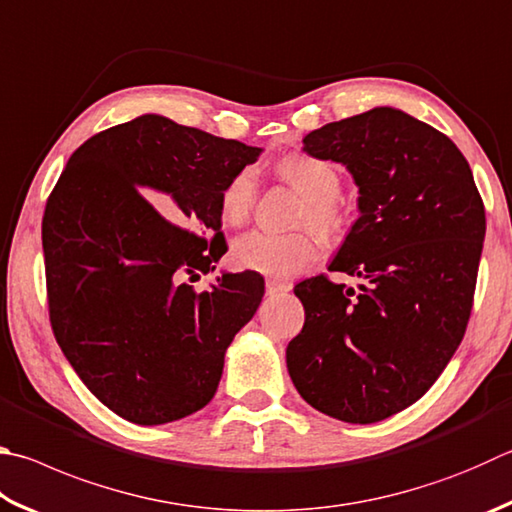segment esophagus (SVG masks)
Returning a JSON list of instances; mask_svg holds the SVG:
<instances>
[{
	"instance_id": "obj_1",
	"label": "esophagus",
	"mask_w": 512,
	"mask_h": 512,
	"mask_svg": "<svg viewBox=\"0 0 512 512\" xmlns=\"http://www.w3.org/2000/svg\"><path fill=\"white\" fill-rule=\"evenodd\" d=\"M293 288L291 282H284V280H268L266 282V293L268 295H280V293H288Z\"/></svg>"
}]
</instances>
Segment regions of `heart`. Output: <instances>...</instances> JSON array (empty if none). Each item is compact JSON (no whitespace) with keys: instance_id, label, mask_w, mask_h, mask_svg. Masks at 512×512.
Instances as JSON below:
<instances>
[{"instance_id":"1","label":"heart","mask_w":512,"mask_h":512,"mask_svg":"<svg viewBox=\"0 0 512 512\" xmlns=\"http://www.w3.org/2000/svg\"><path fill=\"white\" fill-rule=\"evenodd\" d=\"M282 181L306 201L302 224L313 226L322 235H336L342 228V210L338 194L342 176L338 167L311 154H291L277 165ZM257 197V172L244 167L224 185L219 194V212L224 224H246ZM318 257V239L311 232L273 235L264 230H250L232 244V259L246 271L275 277L302 273Z\"/></svg>"}]
</instances>
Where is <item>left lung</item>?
Returning <instances> with one entry per match:
<instances>
[{
	"label": "left lung",
	"mask_w": 512,
	"mask_h": 512,
	"mask_svg": "<svg viewBox=\"0 0 512 512\" xmlns=\"http://www.w3.org/2000/svg\"><path fill=\"white\" fill-rule=\"evenodd\" d=\"M302 143L358 185L360 217L329 271L362 284L318 275L293 288L306 318L286 367L318 412L376 423L416 403L461 345L486 210L459 147L401 109H369Z\"/></svg>",
	"instance_id": "obj_1"
}]
</instances>
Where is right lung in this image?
Instances as JSON below:
<instances>
[{"instance_id":"obj_1","label":"right lung","mask_w":512,"mask_h":512,"mask_svg":"<svg viewBox=\"0 0 512 512\" xmlns=\"http://www.w3.org/2000/svg\"><path fill=\"white\" fill-rule=\"evenodd\" d=\"M259 154L145 114L91 136L55 183L42 219L53 336L125 421L172 423L215 396L264 277L224 273L201 293L185 277L215 271L226 253L219 194ZM206 231L216 232L210 242Z\"/></svg>"}]
</instances>
